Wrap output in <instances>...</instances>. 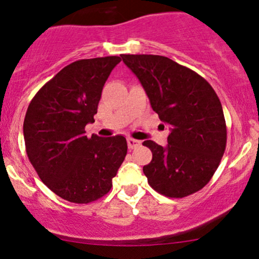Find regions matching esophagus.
<instances>
[{
	"label": "esophagus",
	"mask_w": 259,
	"mask_h": 259,
	"mask_svg": "<svg viewBox=\"0 0 259 259\" xmlns=\"http://www.w3.org/2000/svg\"><path fill=\"white\" fill-rule=\"evenodd\" d=\"M140 144H141V142H140L139 140H135V139H133V138L127 139V147H129L130 150H133V148L139 147Z\"/></svg>",
	"instance_id": "obj_1"
}]
</instances>
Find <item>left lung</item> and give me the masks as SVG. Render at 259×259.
Returning <instances> with one entry per match:
<instances>
[{"instance_id":"8db88e82","label":"left lung","mask_w":259,"mask_h":259,"mask_svg":"<svg viewBox=\"0 0 259 259\" xmlns=\"http://www.w3.org/2000/svg\"><path fill=\"white\" fill-rule=\"evenodd\" d=\"M144 86L151 107L170 126L168 145L147 140L152 160L144 167L148 184L167 197L195 194L208 184L227 146V124L215 91L206 79L170 58L121 55Z\"/></svg>"}]
</instances>
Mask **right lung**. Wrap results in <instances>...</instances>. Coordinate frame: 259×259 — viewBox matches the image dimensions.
I'll return each mask as SVG.
<instances>
[{
  "label": "right lung",
  "mask_w": 259,
  "mask_h": 259,
  "mask_svg": "<svg viewBox=\"0 0 259 259\" xmlns=\"http://www.w3.org/2000/svg\"><path fill=\"white\" fill-rule=\"evenodd\" d=\"M118 56L80 59L47 81L26 111L28 158L42 183L63 200L90 203L105 196L126 156L124 136L85 135Z\"/></svg>",
  "instance_id": "add662e5"
}]
</instances>
